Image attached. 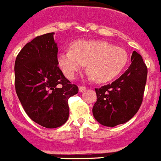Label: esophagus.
Segmentation results:
<instances>
[{
    "label": "esophagus",
    "mask_w": 161,
    "mask_h": 161,
    "mask_svg": "<svg viewBox=\"0 0 161 161\" xmlns=\"http://www.w3.org/2000/svg\"><path fill=\"white\" fill-rule=\"evenodd\" d=\"M79 92H84L86 90V87H85V86H79Z\"/></svg>",
    "instance_id": "34e87169"
}]
</instances>
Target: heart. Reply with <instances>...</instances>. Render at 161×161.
<instances>
[{
    "mask_svg": "<svg viewBox=\"0 0 161 161\" xmlns=\"http://www.w3.org/2000/svg\"><path fill=\"white\" fill-rule=\"evenodd\" d=\"M124 49L104 41H78L71 49L59 52L57 62L67 78L74 79L87 64L92 79L97 82L112 80L122 72L128 62Z\"/></svg>",
    "mask_w": 161,
    "mask_h": 161,
    "instance_id": "1",
    "label": "heart"
}]
</instances>
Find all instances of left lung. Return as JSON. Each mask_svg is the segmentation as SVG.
<instances>
[{"label":"left lung","instance_id":"obj_1","mask_svg":"<svg viewBox=\"0 0 161 161\" xmlns=\"http://www.w3.org/2000/svg\"><path fill=\"white\" fill-rule=\"evenodd\" d=\"M130 60L131 64L119 79L95 89L97 99L93 107V115L101 125L115 127L127 123L141 106L147 67L136 51L133 52Z\"/></svg>","mask_w":161,"mask_h":161}]
</instances>
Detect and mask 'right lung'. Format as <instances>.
I'll return each instance as SVG.
<instances>
[{"mask_svg":"<svg viewBox=\"0 0 161 161\" xmlns=\"http://www.w3.org/2000/svg\"><path fill=\"white\" fill-rule=\"evenodd\" d=\"M54 33L43 34L28 42L15 62V91L28 116L46 128L66 123L68 101L79 88L65 78L58 67Z\"/></svg>","mask_w":161,"mask_h":161,"instance_id":"right-lung-1","label":"right lung"}]
</instances>
